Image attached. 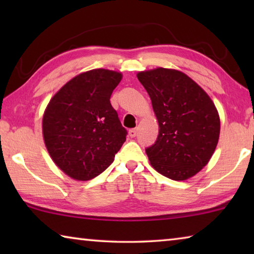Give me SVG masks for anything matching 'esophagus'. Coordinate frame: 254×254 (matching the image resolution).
<instances>
[{"mask_svg":"<svg viewBox=\"0 0 254 254\" xmlns=\"http://www.w3.org/2000/svg\"><path fill=\"white\" fill-rule=\"evenodd\" d=\"M128 134H130L131 137L136 136V134H137V128H131V130L128 131Z\"/></svg>","mask_w":254,"mask_h":254,"instance_id":"obj_1","label":"esophagus"}]
</instances>
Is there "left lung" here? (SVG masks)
Returning <instances> with one entry per match:
<instances>
[{
	"instance_id": "obj_1",
	"label": "left lung",
	"mask_w": 254,
	"mask_h": 254,
	"mask_svg": "<svg viewBox=\"0 0 254 254\" xmlns=\"http://www.w3.org/2000/svg\"><path fill=\"white\" fill-rule=\"evenodd\" d=\"M137 79L151 98L159 123L154 144L145 148L159 174L174 180L192 177L207 165L220 136V117L213 101L184 72L157 68Z\"/></svg>"
}]
</instances>
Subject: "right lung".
<instances>
[{
	"label": "right lung",
	"instance_id": "obj_1",
	"mask_svg": "<svg viewBox=\"0 0 254 254\" xmlns=\"http://www.w3.org/2000/svg\"><path fill=\"white\" fill-rule=\"evenodd\" d=\"M122 75L93 69L76 76L51 98L42 119L47 150L76 180L102 174L121 149L127 131L110 98Z\"/></svg>",
	"mask_w": 254,
	"mask_h": 254
}]
</instances>
